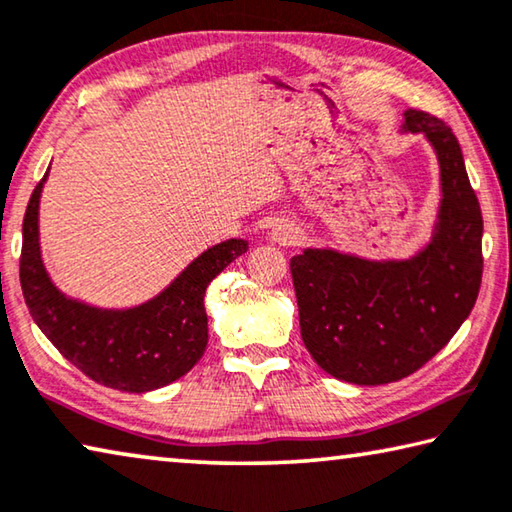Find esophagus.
Instances as JSON below:
<instances>
[{
  "instance_id": "34e87169",
  "label": "esophagus",
  "mask_w": 512,
  "mask_h": 512,
  "mask_svg": "<svg viewBox=\"0 0 512 512\" xmlns=\"http://www.w3.org/2000/svg\"><path fill=\"white\" fill-rule=\"evenodd\" d=\"M270 238L274 242H279V245H295V242L300 240V231H297V226H293V224L281 222V224L274 226Z\"/></svg>"
}]
</instances>
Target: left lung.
<instances>
[{
    "label": "left lung",
    "mask_w": 512,
    "mask_h": 512,
    "mask_svg": "<svg viewBox=\"0 0 512 512\" xmlns=\"http://www.w3.org/2000/svg\"><path fill=\"white\" fill-rule=\"evenodd\" d=\"M403 116V132L426 137L439 162L428 245L403 261L329 247L290 258L306 350L322 371L361 387L403 380L435 357L474 309L483 277V215L458 139L419 109Z\"/></svg>",
    "instance_id": "8db88e82"
}]
</instances>
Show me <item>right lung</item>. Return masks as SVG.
<instances>
[{
	"label": "right lung",
	"mask_w": 512,
	"mask_h": 512,
	"mask_svg": "<svg viewBox=\"0 0 512 512\" xmlns=\"http://www.w3.org/2000/svg\"><path fill=\"white\" fill-rule=\"evenodd\" d=\"M50 169L31 194L22 219L20 283L38 329L70 364L105 387L146 393L176 382L203 357L208 283L249 249L247 240H224L196 256L162 293L130 309H100L73 300L45 270L38 233L41 192Z\"/></svg>",
	"instance_id": "add662e5"
}]
</instances>
